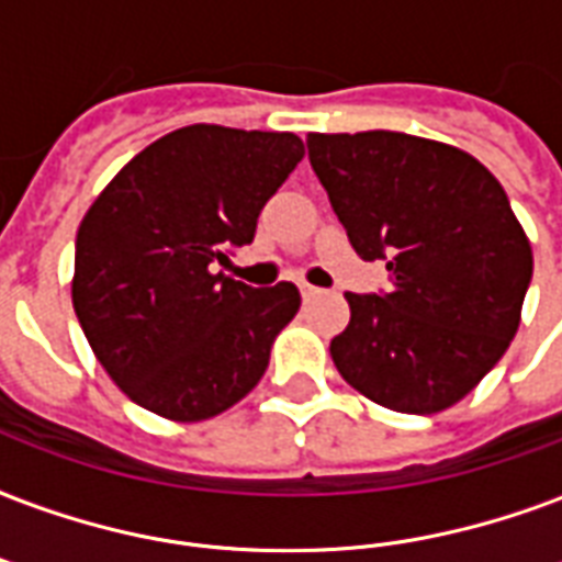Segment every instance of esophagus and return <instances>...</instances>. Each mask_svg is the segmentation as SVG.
<instances>
[{"instance_id":"1","label":"esophagus","mask_w":562,"mask_h":562,"mask_svg":"<svg viewBox=\"0 0 562 562\" xmlns=\"http://www.w3.org/2000/svg\"><path fill=\"white\" fill-rule=\"evenodd\" d=\"M300 294H303V303H310V300L321 297V289H315V285H306V282H303V285H300Z\"/></svg>"}]
</instances>
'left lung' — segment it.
<instances>
[{
  "label": "left lung",
  "mask_w": 562,
  "mask_h": 562,
  "mask_svg": "<svg viewBox=\"0 0 562 562\" xmlns=\"http://www.w3.org/2000/svg\"><path fill=\"white\" fill-rule=\"evenodd\" d=\"M315 177L353 250L383 259L385 294H353L329 341L359 395L430 415L469 395L521 321L533 252L504 188L469 153L404 132L306 138Z\"/></svg>",
  "instance_id": "left-lung-1"
}]
</instances>
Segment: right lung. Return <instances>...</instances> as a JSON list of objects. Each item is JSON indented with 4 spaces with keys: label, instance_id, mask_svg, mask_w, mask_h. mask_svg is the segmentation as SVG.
Instances as JSON below:
<instances>
[{
    "label": "right lung",
    "instance_id": "obj_1",
    "mask_svg": "<svg viewBox=\"0 0 562 562\" xmlns=\"http://www.w3.org/2000/svg\"><path fill=\"white\" fill-rule=\"evenodd\" d=\"M303 158L294 132L194 123L140 149L81 217L72 310L128 401L205 422L259 383L300 310L291 282L214 273Z\"/></svg>",
    "mask_w": 562,
    "mask_h": 562
}]
</instances>
